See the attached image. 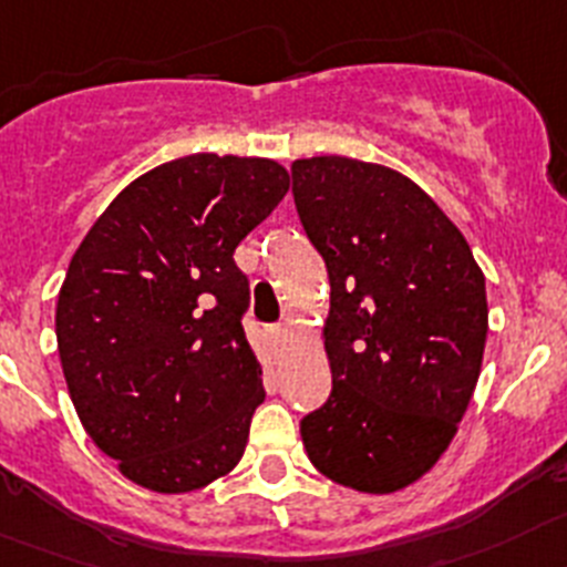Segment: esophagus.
Wrapping results in <instances>:
<instances>
[{"instance_id":"esophagus-1","label":"esophagus","mask_w":567,"mask_h":567,"mask_svg":"<svg viewBox=\"0 0 567 567\" xmlns=\"http://www.w3.org/2000/svg\"><path fill=\"white\" fill-rule=\"evenodd\" d=\"M272 337H275V342H284L287 340V329H284V326H275Z\"/></svg>"}]
</instances>
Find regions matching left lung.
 I'll use <instances>...</instances> for the list:
<instances>
[{
  "mask_svg": "<svg viewBox=\"0 0 567 567\" xmlns=\"http://www.w3.org/2000/svg\"><path fill=\"white\" fill-rule=\"evenodd\" d=\"M292 194L331 284V396L300 422L306 453L334 484L399 492L444 455L477 385L484 272L444 210L385 165L295 159Z\"/></svg>",
  "mask_w": 567,
  "mask_h": 567,
  "instance_id": "left-lung-1",
  "label": "left lung"
}]
</instances>
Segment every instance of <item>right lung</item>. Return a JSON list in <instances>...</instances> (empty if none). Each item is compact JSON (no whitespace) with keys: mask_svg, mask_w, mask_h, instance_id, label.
<instances>
[{"mask_svg":"<svg viewBox=\"0 0 567 567\" xmlns=\"http://www.w3.org/2000/svg\"><path fill=\"white\" fill-rule=\"evenodd\" d=\"M287 190L275 159L190 154L126 185L75 249L61 368L83 430L137 486L194 492L241 461L267 393L233 252Z\"/></svg>","mask_w":567,"mask_h":567,"instance_id":"obj_1","label":"right lung"}]
</instances>
